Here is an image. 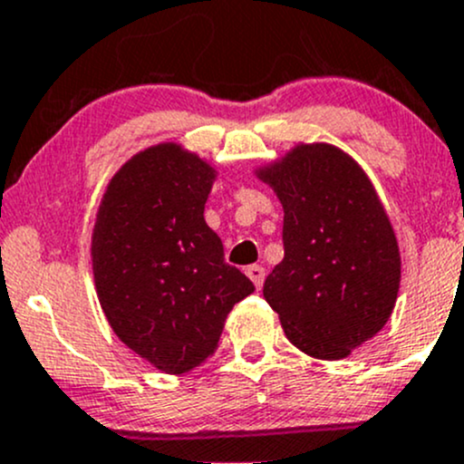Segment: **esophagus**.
Here are the masks:
<instances>
[{
    "label": "esophagus",
    "mask_w": 464,
    "mask_h": 464,
    "mask_svg": "<svg viewBox=\"0 0 464 464\" xmlns=\"http://www.w3.org/2000/svg\"><path fill=\"white\" fill-rule=\"evenodd\" d=\"M246 275H248V279H251V282L256 284L257 290L262 288L264 275H266V271H264V268L259 266V264H253V266H248V268H246Z\"/></svg>",
    "instance_id": "1"
}]
</instances>
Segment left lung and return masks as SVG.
Here are the masks:
<instances>
[{"label": "left lung", "instance_id": "8db88e82", "mask_svg": "<svg viewBox=\"0 0 464 464\" xmlns=\"http://www.w3.org/2000/svg\"><path fill=\"white\" fill-rule=\"evenodd\" d=\"M256 176L284 207V259L264 282L295 348L339 361L388 324L401 251L372 180L330 142H299Z\"/></svg>", "mask_w": 464, "mask_h": 464}]
</instances>
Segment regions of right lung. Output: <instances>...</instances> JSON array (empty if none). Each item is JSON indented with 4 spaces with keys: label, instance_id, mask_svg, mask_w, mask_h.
Wrapping results in <instances>:
<instances>
[{
    "label": "right lung",
    "instance_id": "obj_1",
    "mask_svg": "<svg viewBox=\"0 0 464 464\" xmlns=\"http://www.w3.org/2000/svg\"><path fill=\"white\" fill-rule=\"evenodd\" d=\"M218 171L178 142L139 151L111 176L92 228L105 319L131 353L185 374L218 350L224 322L256 286L224 262L205 222Z\"/></svg>",
    "mask_w": 464,
    "mask_h": 464
}]
</instances>
